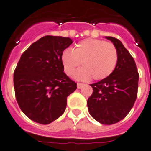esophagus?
I'll use <instances>...</instances> for the list:
<instances>
[{
	"mask_svg": "<svg viewBox=\"0 0 151 151\" xmlns=\"http://www.w3.org/2000/svg\"><path fill=\"white\" fill-rule=\"evenodd\" d=\"M84 85L83 83H77V87H78V89H81L83 86Z\"/></svg>",
	"mask_w": 151,
	"mask_h": 151,
	"instance_id": "esophagus-1",
	"label": "esophagus"
}]
</instances>
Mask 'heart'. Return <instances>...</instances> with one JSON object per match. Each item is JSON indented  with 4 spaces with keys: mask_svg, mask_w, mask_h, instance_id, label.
<instances>
[{
    "mask_svg": "<svg viewBox=\"0 0 151 151\" xmlns=\"http://www.w3.org/2000/svg\"><path fill=\"white\" fill-rule=\"evenodd\" d=\"M118 60L116 47L111 42L98 39H86L71 49H65L61 54L64 72L72 75L82 63L81 69L74 73L80 81L93 78L94 81L105 79L114 72Z\"/></svg>",
    "mask_w": 151,
    "mask_h": 151,
    "instance_id": "b5f03b06",
    "label": "heart"
}]
</instances>
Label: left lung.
I'll use <instances>...</instances> for the list:
<instances>
[{
	"label": "left lung",
	"instance_id": "left-lung-1",
	"mask_svg": "<svg viewBox=\"0 0 151 151\" xmlns=\"http://www.w3.org/2000/svg\"><path fill=\"white\" fill-rule=\"evenodd\" d=\"M116 47L118 60L111 75L91 86L93 93L87 100L90 114L102 124L111 125L123 120L137 97L138 73L133 57L121 41L105 37Z\"/></svg>",
	"mask_w": 151,
	"mask_h": 151
}]
</instances>
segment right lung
Listing matches in <instances>:
<instances>
[{"instance_id": "add662e5", "label": "right lung", "mask_w": 151, "mask_h": 151, "mask_svg": "<svg viewBox=\"0 0 151 151\" xmlns=\"http://www.w3.org/2000/svg\"><path fill=\"white\" fill-rule=\"evenodd\" d=\"M73 43L69 37L44 36L21 55L14 73L17 104L27 117L49 124L66 109L77 83L64 72L61 54Z\"/></svg>"}]
</instances>
